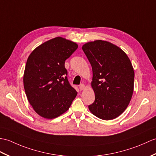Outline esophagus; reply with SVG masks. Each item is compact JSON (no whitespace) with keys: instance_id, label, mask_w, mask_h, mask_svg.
Returning <instances> with one entry per match:
<instances>
[{"instance_id":"1","label":"esophagus","mask_w":156,"mask_h":156,"mask_svg":"<svg viewBox=\"0 0 156 156\" xmlns=\"http://www.w3.org/2000/svg\"><path fill=\"white\" fill-rule=\"evenodd\" d=\"M85 88V86L84 84H81L80 85H79V89H80L81 90H84Z\"/></svg>"}]
</instances>
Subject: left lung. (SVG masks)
Segmentation results:
<instances>
[{
	"mask_svg": "<svg viewBox=\"0 0 156 156\" xmlns=\"http://www.w3.org/2000/svg\"><path fill=\"white\" fill-rule=\"evenodd\" d=\"M91 65L94 103L89 105L93 115L103 120L119 116L126 109L133 92L134 71L126 53L115 44L96 40L82 47Z\"/></svg>",
	"mask_w": 156,
	"mask_h": 156,
	"instance_id": "8db88e82",
	"label": "left lung"
}]
</instances>
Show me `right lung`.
<instances>
[{"mask_svg": "<svg viewBox=\"0 0 156 156\" xmlns=\"http://www.w3.org/2000/svg\"><path fill=\"white\" fill-rule=\"evenodd\" d=\"M78 44L55 37L35 48L27 58L23 84L27 99L38 115L54 119L66 112L77 95L69 84L65 61Z\"/></svg>", "mask_w": 156, "mask_h": 156, "instance_id": "right-lung-1", "label": "right lung"}]
</instances>
